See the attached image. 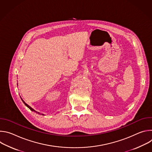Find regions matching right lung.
Here are the masks:
<instances>
[{
    "instance_id": "add662e5",
    "label": "right lung",
    "mask_w": 152,
    "mask_h": 152,
    "mask_svg": "<svg viewBox=\"0 0 152 152\" xmlns=\"http://www.w3.org/2000/svg\"><path fill=\"white\" fill-rule=\"evenodd\" d=\"M17 85H18V83H17ZM20 98H21V100H22V101H23V102L24 103V104H25V105H26V106H27V107H28L29 108V109H30V110H31L32 111H33V112H35V113H36L37 114H39V115H45V114H41L40 113H39V112H37V111H36L35 110H34L33 109V108H32V107H31L30 106H29V105H28V104L27 103H25V101H24V100H23L22 99V98H21V96H20Z\"/></svg>"
}]
</instances>
